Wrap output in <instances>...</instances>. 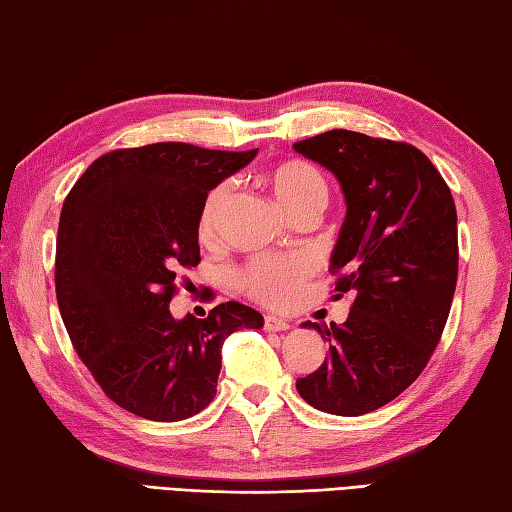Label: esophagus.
I'll return each mask as SVG.
<instances>
[{
    "instance_id": "1",
    "label": "esophagus",
    "mask_w": 512,
    "mask_h": 512,
    "mask_svg": "<svg viewBox=\"0 0 512 512\" xmlns=\"http://www.w3.org/2000/svg\"><path fill=\"white\" fill-rule=\"evenodd\" d=\"M264 328L266 330H288L290 322L284 317H277V315H264Z\"/></svg>"
}]
</instances>
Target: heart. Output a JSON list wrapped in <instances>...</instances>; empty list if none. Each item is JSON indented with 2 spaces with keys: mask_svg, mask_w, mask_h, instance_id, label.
Segmentation results:
<instances>
[{
  "mask_svg": "<svg viewBox=\"0 0 512 512\" xmlns=\"http://www.w3.org/2000/svg\"><path fill=\"white\" fill-rule=\"evenodd\" d=\"M266 184L288 215L299 217L308 210L322 213L328 202V182L322 170L302 157H286L266 168ZM230 199V184H217L199 210V235L210 237L217 230ZM315 273V262L304 253L264 255L250 259L235 273V286L259 304L284 308L302 293Z\"/></svg>",
  "mask_w": 512,
  "mask_h": 512,
  "instance_id": "obj_1",
  "label": "heart"
}]
</instances>
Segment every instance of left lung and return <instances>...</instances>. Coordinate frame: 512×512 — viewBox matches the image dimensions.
<instances>
[{"label":"left lung","instance_id":"8db88e82","mask_svg":"<svg viewBox=\"0 0 512 512\" xmlns=\"http://www.w3.org/2000/svg\"><path fill=\"white\" fill-rule=\"evenodd\" d=\"M342 184L346 219L330 257L333 299L350 295L348 319L310 324L328 342L297 393L330 415L373 413L422 375L442 339L457 286V210L430 159L406 142L355 130L293 144Z\"/></svg>","mask_w":512,"mask_h":512}]
</instances>
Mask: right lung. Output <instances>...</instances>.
<instances>
[{
    "label": "right lung",
    "mask_w": 512,
    "mask_h": 512,
    "mask_svg": "<svg viewBox=\"0 0 512 512\" xmlns=\"http://www.w3.org/2000/svg\"><path fill=\"white\" fill-rule=\"evenodd\" d=\"M255 150L159 142L95 159L64 199L55 293L70 342L108 399L137 417L179 422L217 393L222 346L264 317L237 302L208 317L170 315L177 275L199 257L208 190Z\"/></svg>",
    "instance_id": "add662e5"
}]
</instances>
